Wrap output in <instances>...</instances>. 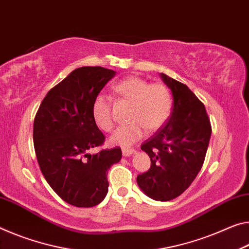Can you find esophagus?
<instances>
[{"label": "esophagus", "mask_w": 249, "mask_h": 249, "mask_svg": "<svg viewBox=\"0 0 249 249\" xmlns=\"http://www.w3.org/2000/svg\"><path fill=\"white\" fill-rule=\"evenodd\" d=\"M122 153H123V156H131L132 154L135 153V151L133 148H123Z\"/></svg>", "instance_id": "obj_1"}]
</instances>
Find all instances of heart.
Segmentation results:
<instances>
[{"instance_id": "1", "label": "heart", "mask_w": 249, "mask_h": 249, "mask_svg": "<svg viewBox=\"0 0 249 249\" xmlns=\"http://www.w3.org/2000/svg\"><path fill=\"white\" fill-rule=\"evenodd\" d=\"M118 95L132 103L129 109L128 124L122 125L110 137L114 145H133L145 135L146 127L156 131L161 127L171 116L173 107L172 93L163 84H149L137 76L124 78L115 85ZM112 100L105 93L97 94L92 104L93 120L103 132H110L114 121L110 113Z\"/></svg>"}]
</instances>
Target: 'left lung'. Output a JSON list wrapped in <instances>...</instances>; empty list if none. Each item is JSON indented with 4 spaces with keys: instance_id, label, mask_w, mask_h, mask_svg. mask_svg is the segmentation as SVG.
Instances as JSON below:
<instances>
[{
    "instance_id": "left-lung-1",
    "label": "left lung",
    "mask_w": 249,
    "mask_h": 249,
    "mask_svg": "<svg viewBox=\"0 0 249 249\" xmlns=\"http://www.w3.org/2000/svg\"><path fill=\"white\" fill-rule=\"evenodd\" d=\"M173 95L167 123L142 144L151 168L137 176L146 195L167 202L184 193L202 168L210 144L212 126L204 104L186 85L160 73Z\"/></svg>"
}]
</instances>
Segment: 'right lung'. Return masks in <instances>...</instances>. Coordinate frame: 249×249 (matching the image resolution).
Returning <instances> with one entry per match:
<instances>
[{"instance_id": "1", "label": "right lung", "mask_w": 249, "mask_h": 249, "mask_svg": "<svg viewBox=\"0 0 249 249\" xmlns=\"http://www.w3.org/2000/svg\"><path fill=\"white\" fill-rule=\"evenodd\" d=\"M115 73L101 66L74 70L50 89L35 115L34 149L42 174L73 206L100 204L108 192L107 171L122 159L120 147L89 153L105 140L93 120V101Z\"/></svg>"}]
</instances>
